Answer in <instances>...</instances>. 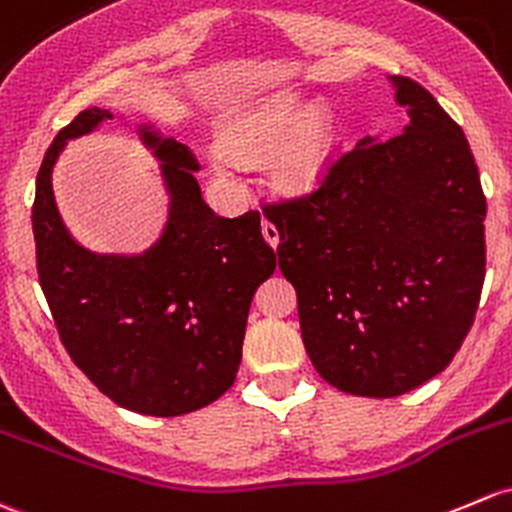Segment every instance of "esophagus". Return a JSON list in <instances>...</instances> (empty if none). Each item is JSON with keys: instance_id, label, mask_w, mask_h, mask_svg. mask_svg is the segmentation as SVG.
I'll list each match as a JSON object with an SVG mask.
<instances>
[{"instance_id": "esophagus-1", "label": "esophagus", "mask_w": 512, "mask_h": 512, "mask_svg": "<svg viewBox=\"0 0 512 512\" xmlns=\"http://www.w3.org/2000/svg\"><path fill=\"white\" fill-rule=\"evenodd\" d=\"M262 238L267 240V245L270 247H277L279 245V233L277 228L270 223V220H262Z\"/></svg>"}]
</instances>
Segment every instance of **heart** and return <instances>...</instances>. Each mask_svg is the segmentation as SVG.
Here are the masks:
<instances>
[{"label":"heart","mask_w":512,"mask_h":512,"mask_svg":"<svg viewBox=\"0 0 512 512\" xmlns=\"http://www.w3.org/2000/svg\"><path fill=\"white\" fill-rule=\"evenodd\" d=\"M274 141L278 144L267 159L270 179L284 191H309L331 164V112L321 105L304 112V100L297 93H277L230 117L220 129L223 152L238 159L257 157ZM218 164H228V159L220 157Z\"/></svg>","instance_id":"heart-1"}]
</instances>
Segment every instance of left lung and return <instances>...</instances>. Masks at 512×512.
I'll list each match as a JSON object with an SVG mask.
<instances>
[{"label":"left lung","mask_w":512,"mask_h":512,"mask_svg":"<svg viewBox=\"0 0 512 512\" xmlns=\"http://www.w3.org/2000/svg\"><path fill=\"white\" fill-rule=\"evenodd\" d=\"M400 134L365 137L316 191L265 206L311 363L360 397L410 392L451 363L486 277V196L464 129L392 75Z\"/></svg>","instance_id":"1"}]
</instances>
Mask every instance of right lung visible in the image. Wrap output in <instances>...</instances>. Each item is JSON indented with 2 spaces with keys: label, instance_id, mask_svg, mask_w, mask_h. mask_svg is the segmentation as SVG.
Masks as SVG:
<instances>
[{
  "label": "right lung",
  "instance_id": "obj_1",
  "mask_svg": "<svg viewBox=\"0 0 512 512\" xmlns=\"http://www.w3.org/2000/svg\"><path fill=\"white\" fill-rule=\"evenodd\" d=\"M112 112L88 107L46 149L31 208L36 270L58 336L102 395L149 417H179L218 400L238 375L255 289L277 267L260 213L220 218L196 181L186 144L149 127L142 142L161 161L169 220L142 255H98L71 238L51 174L68 139Z\"/></svg>",
  "mask_w": 512,
  "mask_h": 512
}]
</instances>
